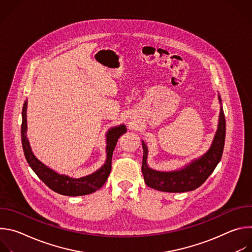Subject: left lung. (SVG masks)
Wrapping results in <instances>:
<instances>
[{"label": "left lung", "instance_id": "8db88e82", "mask_svg": "<svg viewBox=\"0 0 252 252\" xmlns=\"http://www.w3.org/2000/svg\"><path fill=\"white\" fill-rule=\"evenodd\" d=\"M220 97V96H219ZM225 140V117L220 109V123L209 151L186 168L170 172H161L150 168L147 164L148 148L142 141L143 158L141 171L148 187L165 192H185L199 188L213 172L221 159Z\"/></svg>", "mask_w": 252, "mask_h": 252}]
</instances>
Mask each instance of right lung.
I'll return each mask as SVG.
<instances>
[{
	"label": "right lung",
	"mask_w": 252,
	"mask_h": 252,
	"mask_svg": "<svg viewBox=\"0 0 252 252\" xmlns=\"http://www.w3.org/2000/svg\"><path fill=\"white\" fill-rule=\"evenodd\" d=\"M22 146L24 154L29 165L39 176L42 182L45 183L55 192L67 196L86 195L99 189L106 182L112 170V158L114 150L117 146V141L120 136L126 132V126H120L110 129L106 135V161L95 172L82 178H70L66 175H61L46 166L32 153L29 140L27 138V101H25L22 112Z\"/></svg>",
	"instance_id": "right-lung-1"
}]
</instances>
